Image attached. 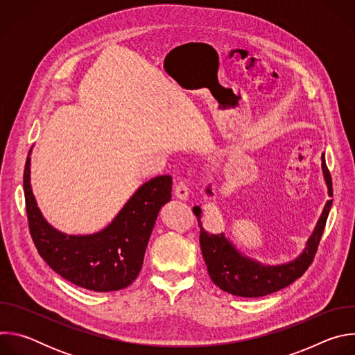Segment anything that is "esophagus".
<instances>
[{
	"instance_id": "esophagus-1",
	"label": "esophagus",
	"mask_w": 355,
	"mask_h": 355,
	"mask_svg": "<svg viewBox=\"0 0 355 355\" xmlns=\"http://www.w3.org/2000/svg\"><path fill=\"white\" fill-rule=\"evenodd\" d=\"M174 192H175V196H177L178 199H181V200H185V199H188L189 191H188V187H187V184H185L184 181H180V182H177Z\"/></svg>"
}]
</instances>
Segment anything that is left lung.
<instances>
[{"label":"left lung","mask_w":355,"mask_h":355,"mask_svg":"<svg viewBox=\"0 0 355 355\" xmlns=\"http://www.w3.org/2000/svg\"><path fill=\"white\" fill-rule=\"evenodd\" d=\"M320 159L323 180L327 188L329 199L326 200L312 234L305 243V248L302 250L299 256L288 263L271 266L247 257L225 233H209L208 230H205L204 226H202L204 211H202L200 205L193 208V214L198 216V222L200 226L199 243L202 257L205 260L211 279L222 291L243 297L266 296L291 285L308 270V267L313 261L333 202L331 177L326 166L324 153ZM205 192L214 196L211 184H208Z\"/></svg>","instance_id":"obj_1"}]
</instances>
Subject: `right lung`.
<instances>
[{"label": "right lung", "instance_id": "add662e5", "mask_svg": "<svg viewBox=\"0 0 355 355\" xmlns=\"http://www.w3.org/2000/svg\"><path fill=\"white\" fill-rule=\"evenodd\" d=\"M31 153L24 171L26 215L32 240L46 264L71 284L110 292L129 286L139 275L160 209L171 200L173 178L159 175L141 184L116 216L99 232L67 234L40 212L31 185Z\"/></svg>", "mask_w": 355, "mask_h": 355}]
</instances>
